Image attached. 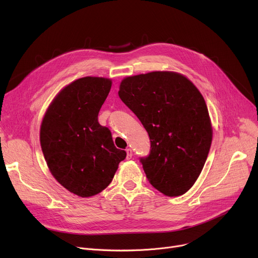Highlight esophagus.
Here are the masks:
<instances>
[{
  "label": "esophagus",
  "instance_id": "obj_1",
  "mask_svg": "<svg viewBox=\"0 0 258 258\" xmlns=\"http://www.w3.org/2000/svg\"><path fill=\"white\" fill-rule=\"evenodd\" d=\"M133 157V151L131 150V148H126V159H132Z\"/></svg>",
  "mask_w": 258,
  "mask_h": 258
}]
</instances>
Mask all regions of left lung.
Returning <instances> with one entry per match:
<instances>
[{
  "instance_id": "left-lung-1",
  "label": "left lung",
  "mask_w": 258,
  "mask_h": 258,
  "mask_svg": "<svg viewBox=\"0 0 258 258\" xmlns=\"http://www.w3.org/2000/svg\"><path fill=\"white\" fill-rule=\"evenodd\" d=\"M118 94L150 136V155L140 158L148 181L167 197L187 192L205 165L212 141L200 91L179 73L156 71L124 78Z\"/></svg>"
}]
</instances>
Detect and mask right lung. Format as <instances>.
<instances>
[{
	"instance_id": "right-lung-1",
	"label": "right lung",
	"mask_w": 258,
	"mask_h": 258,
	"mask_svg": "<svg viewBox=\"0 0 258 258\" xmlns=\"http://www.w3.org/2000/svg\"><path fill=\"white\" fill-rule=\"evenodd\" d=\"M111 87L112 80L103 77L73 81L54 98L40 125V146L52 175L81 198L101 192L126 157L98 122Z\"/></svg>"
}]
</instances>
